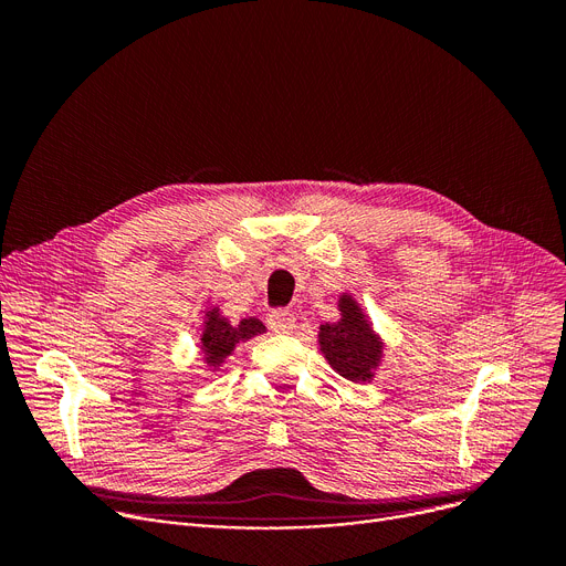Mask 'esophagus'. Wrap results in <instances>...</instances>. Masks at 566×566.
Returning a JSON list of instances; mask_svg holds the SVG:
<instances>
[{"instance_id":"34e87169","label":"esophagus","mask_w":566,"mask_h":566,"mask_svg":"<svg viewBox=\"0 0 566 566\" xmlns=\"http://www.w3.org/2000/svg\"><path fill=\"white\" fill-rule=\"evenodd\" d=\"M265 324L273 333H291L293 326H296V316H293L289 310H273L265 316Z\"/></svg>"}]
</instances>
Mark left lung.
I'll return each instance as SVG.
<instances>
[{"instance_id":"1","label":"left lung","mask_w":566,"mask_h":566,"mask_svg":"<svg viewBox=\"0 0 566 566\" xmlns=\"http://www.w3.org/2000/svg\"><path fill=\"white\" fill-rule=\"evenodd\" d=\"M339 322L324 324L322 333H318L322 352L335 367V373L352 381H365L373 377V370L381 358V344L349 296L339 301Z\"/></svg>"}]
</instances>
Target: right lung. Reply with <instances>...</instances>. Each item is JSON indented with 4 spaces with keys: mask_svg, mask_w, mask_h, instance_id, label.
I'll use <instances>...</instances> for the list:
<instances>
[{
    "mask_svg": "<svg viewBox=\"0 0 566 566\" xmlns=\"http://www.w3.org/2000/svg\"><path fill=\"white\" fill-rule=\"evenodd\" d=\"M210 322L203 331V349H206V358L208 363H222L240 339H250L259 333L265 331V326L259 322V318H242L240 326H231L227 324L224 318H219L217 312H208Z\"/></svg>",
    "mask_w": 566,
    "mask_h": 566,
    "instance_id": "right-lung-1",
    "label": "right lung"
}]
</instances>
